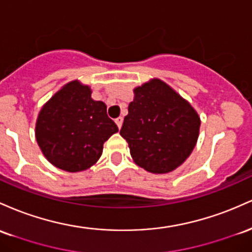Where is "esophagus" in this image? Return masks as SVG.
Here are the masks:
<instances>
[{"label":"esophagus","mask_w":252,"mask_h":252,"mask_svg":"<svg viewBox=\"0 0 252 252\" xmlns=\"http://www.w3.org/2000/svg\"><path fill=\"white\" fill-rule=\"evenodd\" d=\"M123 121H124L123 117H119V118L115 119V124H117L119 128H121V126H123Z\"/></svg>","instance_id":"obj_1"}]
</instances>
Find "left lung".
<instances>
[{"mask_svg": "<svg viewBox=\"0 0 252 252\" xmlns=\"http://www.w3.org/2000/svg\"><path fill=\"white\" fill-rule=\"evenodd\" d=\"M200 118L193 107L160 80L134 89L120 134L135 164L154 174L176 169L191 154Z\"/></svg>", "mask_w": 252, "mask_h": 252, "instance_id": "obj_1", "label": "left lung"}]
</instances>
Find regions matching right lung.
<instances>
[{
    "label": "right lung",
    "mask_w": 252,
    "mask_h": 252,
    "mask_svg": "<svg viewBox=\"0 0 252 252\" xmlns=\"http://www.w3.org/2000/svg\"><path fill=\"white\" fill-rule=\"evenodd\" d=\"M87 86L67 83L42 107L35 137L44 156L62 170H86L102 155L103 143L119 131L107 106Z\"/></svg>",
    "instance_id": "add662e5"
}]
</instances>
